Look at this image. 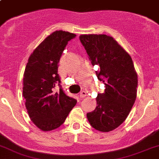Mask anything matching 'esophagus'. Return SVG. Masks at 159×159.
<instances>
[{
  "label": "esophagus",
  "instance_id": "esophagus-1",
  "mask_svg": "<svg viewBox=\"0 0 159 159\" xmlns=\"http://www.w3.org/2000/svg\"><path fill=\"white\" fill-rule=\"evenodd\" d=\"M87 96V93L85 91H81V93H80V97H81V99H83V98H84L85 97H86Z\"/></svg>",
  "mask_w": 159,
  "mask_h": 159
}]
</instances>
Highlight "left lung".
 <instances>
[{"label": "left lung", "instance_id": "obj_1", "mask_svg": "<svg viewBox=\"0 0 159 159\" xmlns=\"http://www.w3.org/2000/svg\"><path fill=\"white\" fill-rule=\"evenodd\" d=\"M79 38L92 65L98 66L96 74L106 88L97 94V107L87 118L96 130L111 131L125 121L137 98L138 80L133 60L110 36L81 34Z\"/></svg>", "mask_w": 159, "mask_h": 159}]
</instances>
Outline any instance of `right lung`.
Segmentation results:
<instances>
[{
	"mask_svg": "<svg viewBox=\"0 0 159 159\" xmlns=\"http://www.w3.org/2000/svg\"><path fill=\"white\" fill-rule=\"evenodd\" d=\"M76 34L56 31L34 49L29 57L23 78L22 94L31 121L43 131L60 127L77 100L64 93L58 66L68 42ZM58 84L59 92L54 88Z\"/></svg>",
	"mask_w": 159,
	"mask_h": 159,
	"instance_id": "right-lung-1",
	"label": "right lung"
}]
</instances>
